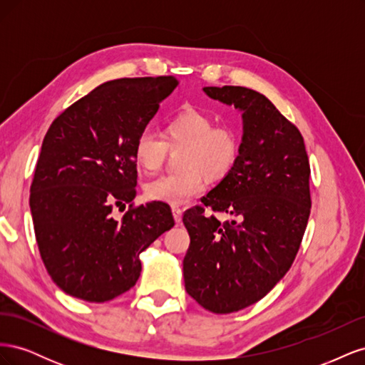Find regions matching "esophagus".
Listing matches in <instances>:
<instances>
[{
	"label": "esophagus",
	"mask_w": 365,
	"mask_h": 365,
	"mask_svg": "<svg viewBox=\"0 0 365 365\" xmlns=\"http://www.w3.org/2000/svg\"><path fill=\"white\" fill-rule=\"evenodd\" d=\"M172 213H173L175 222H176V224H180V222H181V219H182V210H181L180 207H173V208H172Z\"/></svg>",
	"instance_id": "obj_1"
}]
</instances>
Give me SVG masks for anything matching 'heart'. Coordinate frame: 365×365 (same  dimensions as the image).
I'll list each match as a JSON object with an SVG mask.
<instances>
[{
	"mask_svg": "<svg viewBox=\"0 0 365 365\" xmlns=\"http://www.w3.org/2000/svg\"><path fill=\"white\" fill-rule=\"evenodd\" d=\"M213 124V118L205 113L185 106L165 121L163 138L152 132H141L137 137L132 155L146 173L161 168L168 150L182 149V173L149 181L145 185L149 201L184 205L205 190L204 173L210 180H219L231 170L239 152L237 135L230 126Z\"/></svg>",
	"mask_w": 365,
	"mask_h": 365,
	"instance_id": "obj_1",
	"label": "heart"
}]
</instances>
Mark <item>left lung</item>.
Returning <instances> with one entry per match:
<instances>
[{
  "label": "left lung",
  "instance_id": "obj_1",
  "mask_svg": "<svg viewBox=\"0 0 365 365\" xmlns=\"http://www.w3.org/2000/svg\"><path fill=\"white\" fill-rule=\"evenodd\" d=\"M204 93L242 113L236 163L202 201L239 222L220 224L204 207L187 210L184 283L207 311L231 314L257 303L289 271L311 213V168L300 130L263 94L228 85Z\"/></svg>",
  "mask_w": 365,
  "mask_h": 365
}]
</instances>
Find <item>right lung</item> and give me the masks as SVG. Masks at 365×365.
Instances as JSON below:
<instances>
[{"mask_svg":"<svg viewBox=\"0 0 365 365\" xmlns=\"http://www.w3.org/2000/svg\"><path fill=\"white\" fill-rule=\"evenodd\" d=\"M176 85L173 76L105 82L54 118L43 137L30 210L42 262L65 294L103 303L129 291L140 254L175 225L168 204L132 208V148ZM126 203L118 223L110 213Z\"/></svg>","mask_w":365,"mask_h":365,"instance_id":"1","label":"right lung"}]
</instances>
